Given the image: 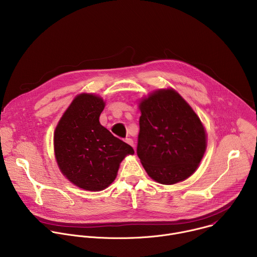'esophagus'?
<instances>
[{"mask_svg": "<svg viewBox=\"0 0 257 257\" xmlns=\"http://www.w3.org/2000/svg\"><path fill=\"white\" fill-rule=\"evenodd\" d=\"M125 142L128 143V144L131 145V146H134V142H133V140H132L131 138H126V139H125Z\"/></svg>", "mask_w": 257, "mask_h": 257, "instance_id": "esophagus-1", "label": "esophagus"}]
</instances>
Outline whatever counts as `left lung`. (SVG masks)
Wrapping results in <instances>:
<instances>
[{
    "mask_svg": "<svg viewBox=\"0 0 257 257\" xmlns=\"http://www.w3.org/2000/svg\"><path fill=\"white\" fill-rule=\"evenodd\" d=\"M137 156L149 176L165 185L191 176L206 148L204 128L175 90H159L140 102Z\"/></svg>",
    "mask_w": 257,
    "mask_h": 257,
    "instance_id": "obj_1",
    "label": "left lung"
}]
</instances>
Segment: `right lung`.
<instances>
[{"label": "right lung", "mask_w": 257, "mask_h": 257, "mask_svg": "<svg viewBox=\"0 0 257 257\" xmlns=\"http://www.w3.org/2000/svg\"><path fill=\"white\" fill-rule=\"evenodd\" d=\"M103 100L80 94L61 118L54 135L57 163L79 188L99 191L115 180L119 165L134 150L100 125Z\"/></svg>", "instance_id": "1"}]
</instances>
